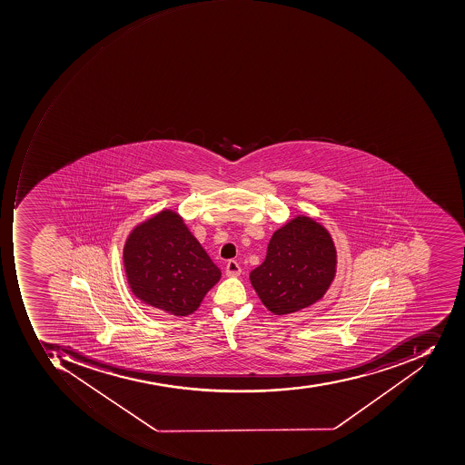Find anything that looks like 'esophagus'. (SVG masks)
Instances as JSON below:
<instances>
[{
    "label": "esophagus",
    "instance_id": "obj_1",
    "mask_svg": "<svg viewBox=\"0 0 465 465\" xmlns=\"http://www.w3.org/2000/svg\"><path fill=\"white\" fill-rule=\"evenodd\" d=\"M242 269L239 266V262H234V260H229L228 264H226V276L228 277H237L241 276Z\"/></svg>",
    "mask_w": 465,
    "mask_h": 465
}]
</instances>
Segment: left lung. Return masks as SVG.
<instances>
[{"instance_id": "left-lung-1", "label": "left lung", "mask_w": 465, "mask_h": 465, "mask_svg": "<svg viewBox=\"0 0 465 465\" xmlns=\"http://www.w3.org/2000/svg\"><path fill=\"white\" fill-rule=\"evenodd\" d=\"M337 272V249L330 232L308 216H295L272 233L264 262L250 282L272 314L297 312L317 302Z\"/></svg>"}]
</instances>
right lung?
Segmentation results:
<instances>
[{"label":"right lung","instance_id":"obj_1","mask_svg":"<svg viewBox=\"0 0 465 465\" xmlns=\"http://www.w3.org/2000/svg\"><path fill=\"white\" fill-rule=\"evenodd\" d=\"M123 262L133 294L175 317L198 310L222 274L183 218L171 209L133 229L123 249Z\"/></svg>","mask_w":465,"mask_h":465}]
</instances>
